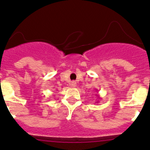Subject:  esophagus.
Listing matches in <instances>:
<instances>
[{"label": "esophagus", "mask_w": 150, "mask_h": 150, "mask_svg": "<svg viewBox=\"0 0 150 150\" xmlns=\"http://www.w3.org/2000/svg\"><path fill=\"white\" fill-rule=\"evenodd\" d=\"M76 86H77V83L75 81H72V82H71V86L74 88V87H76Z\"/></svg>", "instance_id": "esophagus-1"}]
</instances>
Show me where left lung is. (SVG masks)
Returning a JSON list of instances; mask_svg holds the SVG:
<instances>
[{
  "instance_id": "1",
  "label": "left lung",
  "mask_w": 150,
  "mask_h": 150,
  "mask_svg": "<svg viewBox=\"0 0 150 150\" xmlns=\"http://www.w3.org/2000/svg\"><path fill=\"white\" fill-rule=\"evenodd\" d=\"M97 98H98V99H100V96H99V95H97ZM98 102H99V101H97V102H96V103H98Z\"/></svg>"
}]
</instances>
